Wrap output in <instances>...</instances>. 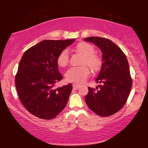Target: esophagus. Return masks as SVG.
<instances>
[{"mask_svg":"<svg viewBox=\"0 0 148 148\" xmlns=\"http://www.w3.org/2000/svg\"><path fill=\"white\" fill-rule=\"evenodd\" d=\"M73 89H75V90H77V89L79 88V85L73 84Z\"/></svg>","mask_w":148,"mask_h":148,"instance_id":"obj_1","label":"esophagus"}]
</instances>
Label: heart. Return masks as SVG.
Wrapping results in <instances>:
<instances>
[{"label": "heart", "instance_id": "b5f03b06", "mask_svg": "<svg viewBox=\"0 0 148 148\" xmlns=\"http://www.w3.org/2000/svg\"><path fill=\"white\" fill-rule=\"evenodd\" d=\"M75 50L83 56L81 64L88 65L93 71H97L102 65V59L98 54H95L94 47L88 42H81L77 44ZM69 53L67 49L62 50L57 56V63L60 66L68 64ZM90 70L86 66L83 65L76 67H71L65 73V78L67 82L75 84H82L90 75Z\"/></svg>", "mask_w": 148, "mask_h": 148}]
</instances>
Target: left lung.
<instances>
[{
	"mask_svg": "<svg viewBox=\"0 0 148 148\" xmlns=\"http://www.w3.org/2000/svg\"><path fill=\"white\" fill-rule=\"evenodd\" d=\"M94 43L102 52V64L96 82L98 87H89L85 96L88 106L96 114L109 116L119 112L126 103L132 87L128 60L122 50L108 39L84 38Z\"/></svg>",
	"mask_w": 148,
	"mask_h": 148,
	"instance_id": "1",
	"label": "left lung"
}]
</instances>
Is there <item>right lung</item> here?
<instances>
[{"label":"right lung","mask_w":148,"mask_h":148,"mask_svg":"<svg viewBox=\"0 0 148 148\" xmlns=\"http://www.w3.org/2000/svg\"><path fill=\"white\" fill-rule=\"evenodd\" d=\"M45 40L24 52L15 75L18 96L24 107L36 117L50 120L64 108L71 93V84L56 88L62 79L57 56L75 42Z\"/></svg>","instance_id":"obj_1"}]
</instances>
